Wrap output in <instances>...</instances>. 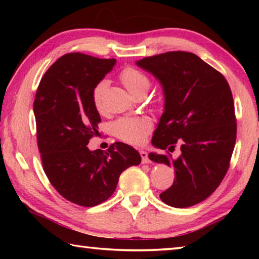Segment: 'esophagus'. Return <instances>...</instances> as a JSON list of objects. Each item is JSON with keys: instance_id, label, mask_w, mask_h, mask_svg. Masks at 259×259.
I'll return each mask as SVG.
<instances>
[{"instance_id": "1", "label": "esophagus", "mask_w": 259, "mask_h": 259, "mask_svg": "<svg viewBox=\"0 0 259 259\" xmlns=\"http://www.w3.org/2000/svg\"><path fill=\"white\" fill-rule=\"evenodd\" d=\"M140 156H142V163L143 164H148L151 162L150 159H148L146 151H140Z\"/></svg>"}]
</instances>
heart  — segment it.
I'll return each mask as SVG.
<instances>
[{
  "instance_id": "heart-1",
  "label": "heart",
  "mask_w": 259,
  "mask_h": 259,
  "mask_svg": "<svg viewBox=\"0 0 259 259\" xmlns=\"http://www.w3.org/2000/svg\"><path fill=\"white\" fill-rule=\"evenodd\" d=\"M120 78L130 94H135L136 91L142 89H148V85H150V81H148L145 74L133 67L124 68L120 74ZM106 87L107 82L103 80L94 89V103L98 111L103 109L102 99ZM111 129L115 137L125 143L139 145L145 140L147 134L151 131L152 123L147 117L144 116L121 117V119L113 122Z\"/></svg>"
}]
</instances>
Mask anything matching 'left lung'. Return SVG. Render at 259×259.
Returning a JSON list of instances; mask_svg holds the SVG:
<instances>
[{
    "mask_svg": "<svg viewBox=\"0 0 259 259\" xmlns=\"http://www.w3.org/2000/svg\"><path fill=\"white\" fill-rule=\"evenodd\" d=\"M162 87L164 108L152 145L181 154L151 152L150 160L172 166L164 203L186 208L211 195L229 169L236 139L234 103L225 77L191 52L172 51L136 61Z\"/></svg>",
    "mask_w": 259,
    "mask_h": 259,
    "instance_id": "1",
    "label": "left lung"
}]
</instances>
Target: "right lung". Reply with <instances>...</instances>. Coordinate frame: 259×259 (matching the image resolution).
<instances>
[{"label": "right lung", "mask_w": 259, "mask_h": 259, "mask_svg": "<svg viewBox=\"0 0 259 259\" xmlns=\"http://www.w3.org/2000/svg\"><path fill=\"white\" fill-rule=\"evenodd\" d=\"M115 64V59L65 55L46 72L35 96L43 169L61 196L82 207L106 201L122 171L142 161L138 151L124 143L113 144L106 152L87 146L102 121L94 89Z\"/></svg>", "instance_id": "right-lung-1"}]
</instances>
